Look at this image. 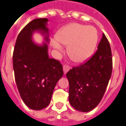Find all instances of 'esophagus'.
I'll use <instances>...</instances> for the list:
<instances>
[{
	"instance_id": "1",
	"label": "esophagus",
	"mask_w": 126,
	"mask_h": 126,
	"mask_svg": "<svg viewBox=\"0 0 126 126\" xmlns=\"http://www.w3.org/2000/svg\"><path fill=\"white\" fill-rule=\"evenodd\" d=\"M69 69H70V67L69 65H63V72H64V74H65Z\"/></svg>"
}]
</instances>
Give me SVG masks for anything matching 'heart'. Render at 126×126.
<instances>
[{"instance_id":"1","label":"heart","mask_w":126,"mask_h":126,"mask_svg":"<svg viewBox=\"0 0 126 126\" xmlns=\"http://www.w3.org/2000/svg\"><path fill=\"white\" fill-rule=\"evenodd\" d=\"M52 41V46L61 49V44L67 46V55L74 62L83 63L87 61L94 52L98 35L94 27L80 23H70L58 32Z\"/></svg>"}]
</instances>
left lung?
Segmentation results:
<instances>
[{"instance_id":"8db88e82","label":"left lung","mask_w":126,"mask_h":126,"mask_svg":"<svg viewBox=\"0 0 126 126\" xmlns=\"http://www.w3.org/2000/svg\"><path fill=\"white\" fill-rule=\"evenodd\" d=\"M113 68L110 44L103 33L96 52L90 59L66 74L69 100L75 109L88 112L98 105L105 93Z\"/></svg>"}]
</instances>
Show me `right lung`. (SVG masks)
Listing matches in <instances>:
<instances>
[{
	"label": "right lung",
	"instance_id": "right-lung-1",
	"mask_svg": "<svg viewBox=\"0 0 126 126\" xmlns=\"http://www.w3.org/2000/svg\"><path fill=\"white\" fill-rule=\"evenodd\" d=\"M48 21L40 18L27 24L18 35L13 55L19 93L24 103L33 110H41L49 105L55 86L63 75L60 62L48 57L47 43L38 45L32 38L34 32H41L48 42Z\"/></svg>",
	"mask_w": 126,
	"mask_h": 126
}]
</instances>
